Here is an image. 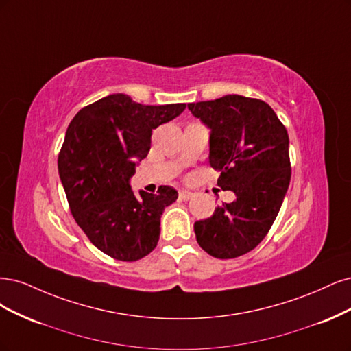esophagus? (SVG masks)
I'll use <instances>...</instances> for the list:
<instances>
[{"label": "esophagus", "mask_w": 351, "mask_h": 351, "mask_svg": "<svg viewBox=\"0 0 351 351\" xmlns=\"http://www.w3.org/2000/svg\"><path fill=\"white\" fill-rule=\"evenodd\" d=\"M192 195H194V194H192V192H189V191H180V192H179V198L182 199V201L191 199Z\"/></svg>", "instance_id": "34e87169"}]
</instances>
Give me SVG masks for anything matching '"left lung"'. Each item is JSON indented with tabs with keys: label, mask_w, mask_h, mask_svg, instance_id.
<instances>
[{
	"label": "left lung",
	"mask_w": 351,
	"mask_h": 351,
	"mask_svg": "<svg viewBox=\"0 0 351 351\" xmlns=\"http://www.w3.org/2000/svg\"><path fill=\"white\" fill-rule=\"evenodd\" d=\"M211 130L210 165L220 172L217 185L232 191L213 216L195 221L198 245L214 258L245 255L273 226L290 184L289 134L264 100L228 95L188 104Z\"/></svg>",
	"instance_id": "1"
}]
</instances>
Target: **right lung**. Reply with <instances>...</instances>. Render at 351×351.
<instances>
[{
	"label": "right lung",
	"instance_id": "1",
	"mask_svg": "<svg viewBox=\"0 0 351 351\" xmlns=\"http://www.w3.org/2000/svg\"><path fill=\"white\" fill-rule=\"evenodd\" d=\"M185 108L109 95L84 106L66 130L58 172L71 214L90 242L118 261H138L159 242L163 210L178 192L163 185L157 194L135 195L130 179L149 154L152 131Z\"/></svg>",
	"mask_w": 351,
	"mask_h": 351
}]
</instances>
